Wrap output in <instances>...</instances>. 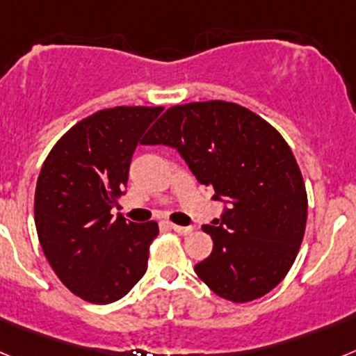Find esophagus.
<instances>
[{
    "label": "esophagus",
    "instance_id": "34e87169",
    "mask_svg": "<svg viewBox=\"0 0 356 356\" xmlns=\"http://www.w3.org/2000/svg\"><path fill=\"white\" fill-rule=\"evenodd\" d=\"M169 228H171L172 232H176V234L187 235V234H191V232H193L194 226H180V225H171V222H169Z\"/></svg>",
    "mask_w": 356,
    "mask_h": 356
}]
</instances>
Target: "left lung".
<instances>
[{"instance_id":"obj_1","label":"left lung","mask_w":356,"mask_h":356,"mask_svg":"<svg viewBox=\"0 0 356 356\" xmlns=\"http://www.w3.org/2000/svg\"><path fill=\"white\" fill-rule=\"evenodd\" d=\"M146 144L175 147L222 213L205 225L209 259L194 271L234 303L262 298L285 278L307 226V191L285 139L260 115L228 102L176 105Z\"/></svg>"}]
</instances>
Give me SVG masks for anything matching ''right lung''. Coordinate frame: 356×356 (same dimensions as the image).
<instances>
[{"label": "right lung", "instance_id": "1", "mask_svg": "<svg viewBox=\"0 0 356 356\" xmlns=\"http://www.w3.org/2000/svg\"><path fill=\"white\" fill-rule=\"evenodd\" d=\"M162 106H115L80 121L44 160L35 188L39 242L62 284L81 300L114 303L147 269L155 221L112 216L137 144Z\"/></svg>", "mask_w": 356, "mask_h": 356}]
</instances>
